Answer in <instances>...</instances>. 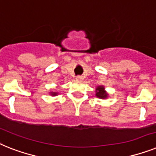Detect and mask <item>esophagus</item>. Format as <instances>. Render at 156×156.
Returning a JSON list of instances; mask_svg holds the SVG:
<instances>
[{
  "label": "esophagus",
  "mask_w": 156,
  "mask_h": 156,
  "mask_svg": "<svg viewBox=\"0 0 156 156\" xmlns=\"http://www.w3.org/2000/svg\"><path fill=\"white\" fill-rule=\"evenodd\" d=\"M76 80H83V76H77Z\"/></svg>",
  "instance_id": "1"
}]
</instances>
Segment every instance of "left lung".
Masks as SVG:
<instances>
[{
	"instance_id": "left-lung-1",
	"label": "left lung",
	"mask_w": 156,
	"mask_h": 156,
	"mask_svg": "<svg viewBox=\"0 0 156 156\" xmlns=\"http://www.w3.org/2000/svg\"><path fill=\"white\" fill-rule=\"evenodd\" d=\"M104 87H102V86H99V87H97V88H96V94L97 97H99V98L100 99L106 98L107 96H108V94L104 92Z\"/></svg>"
}]
</instances>
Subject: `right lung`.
<instances>
[{"mask_svg":"<svg viewBox=\"0 0 156 156\" xmlns=\"http://www.w3.org/2000/svg\"><path fill=\"white\" fill-rule=\"evenodd\" d=\"M51 94H52V96H56V94H57V93H56V92H52Z\"/></svg>","mask_w":156,"mask_h":156,"instance_id":"right-lung-1","label":"right lung"}]
</instances>
